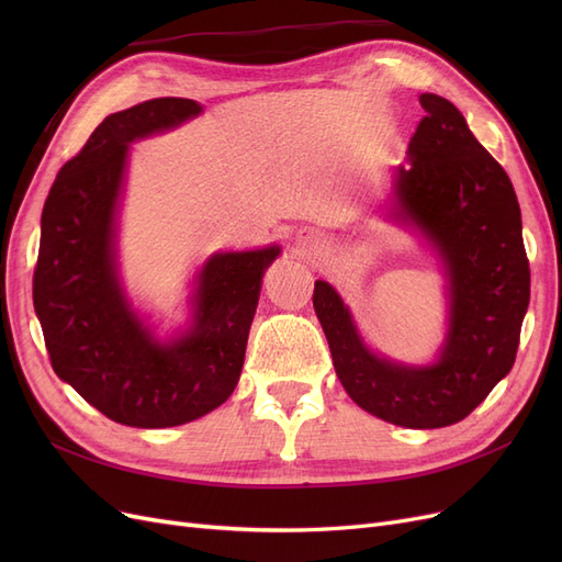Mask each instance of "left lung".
I'll use <instances>...</instances> for the list:
<instances>
[{"label":"left lung","instance_id":"1","mask_svg":"<svg viewBox=\"0 0 562 562\" xmlns=\"http://www.w3.org/2000/svg\"><path fill=\"white\" fill-rule=\"evenodd\" d=\"M424 119L396 171L398 215L429 236L450 279V330L438 363L407 368L361 342L347 307L326 281L314 310L328 337L337 378L356 405L407 429L462 422L508 375L530 304L514 184L473 138L450 100L422 93Z\"/></svg>","mask_w":562,"mask_h":562}]
</instances>
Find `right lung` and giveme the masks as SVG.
Listing matches in <instances>:
<instances>
[{
	"label": "right lung",
	"instance_id": "obj_1",
	"mask_svg": "<svg viewBox=\"0 0 562 562\" xmlns=\"http://www.w3.org/2000/svg\"><path fill=\"white\" fill-rule=\"evenodd\" d=\"M201 112L187 98H151L105 116L65 161L42 211L32 300L56 375L105 417L138 429L199 419L239 382L265 269L279 246L220 252L201 269L194 323L157 342L114 277L112 234L128 143Z\"/></svg>",
	"mask_w": 562,
	"mask_h": 562
}]
</instances>
